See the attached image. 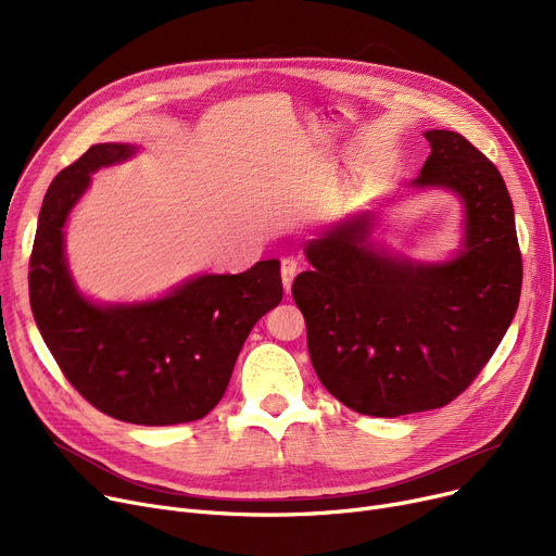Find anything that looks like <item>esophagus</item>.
Masks as SVG:
<instances>
[{"label": "esophagus", "mask_w": 556, "mask_h": 556, "mask_svg": "<svg viewBox=\"0 0 556 556\" xmlns=\"http://www.w3.org/2000/svg\"><path fill=\"white\" fill-rule=\"evenodd\" d=\"M295 275H298V261L293 256L281 258V281H283L286 293L290 290V286H293Z\"/></svg>", "instance_id": "obj_1"}]
</instances>
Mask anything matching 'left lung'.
<instances>
[{
	"instance_id": "left-lung-1",
	"label": "left lung",
	"mask_w": 556,
	"mask_h": 556,
	"mask_svg": "<svg viewBox=\"0 0 556 556\" xmlns=\"http://www.w3.org/2000/svg\"><path fill=\"white\" fill-rule=\"evenodd\" d=\"M413 187L462 198L464 250L448 263L392 258L358 216L306 245L293 283L313 369L346 407L399 417L448 405L498 349L520 300L514 204L495 164L453 130H428Z\"/></svg>"
}]
</instances>
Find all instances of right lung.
Masks as SVG:
<instances>
[{"label": "right lung", "mask_w": 556, "mask_h": 556, "mask_svg": "<svg viewBox=\"0 0 556 556\" xmlns=\"http://www.w3.org/2000/svg\"><path fill=\"white\" fill-rule=\"evenodd\" d=\"M132 153L128 143H97L55 175L28 261V300L58 367L97 410L139 426L189 424L214 410L256 319L281 302L279 261L202 275L146 304L85 300L67 270L63 227L90 173Z\"/></svg>", "instance_id": "obj_1"}]
</instances>
